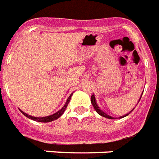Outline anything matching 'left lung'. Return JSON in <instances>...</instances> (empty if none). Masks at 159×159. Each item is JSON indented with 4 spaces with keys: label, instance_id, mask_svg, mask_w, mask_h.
Returning <instances> with one entry per match:
<instances>
[{
    "label": "left lung",
    "instance_id": "8db88e82",
    "mask_svg": "<svg viewBox=\"0 0 159 159\" xmlns=\"http://www.w3.org/2000/svg\"><path fill=\"white\" fill-rule=\"evenodd\" d=\"M142 95H143V93H142L141 97H142ZM141 97H140L139 100H140V99H141ZM91 102H92V106H93V107L95 108V110L96 111V112H97V113H98V114H99V115H100V116H102V117L107 118V119H114L113 117H111V116H108V115H107L106 113H104V112L102 111H101L100 109H99V107H98V105H97V103H96V101H95V96H94V95H92V97H91ZM134 109H133V110H134ZM133 110L130 111L129 112V113H127V115H126V116H121V117H120V118H123V117H125V116H128V115L130 113V112L133 111Z\"/></svg>",
    "mask_w": 159,
    "mask_h": 159
}]
</instances>
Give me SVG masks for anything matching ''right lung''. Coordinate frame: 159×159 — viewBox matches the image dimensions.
I'll use <instances>...</instances> for the list:
<instances>
[{
	"label": "right lung",
	"instance_id": "1",
	"mask_svg": "<svg viewBox=\"0 0 159 159\" xmlns=\"http://www.w3.org/2000/svg\"><path fill=\"white\" fill-rule=\"evenodd\" d=\"M71 95H72V94H71V95H70V96L68 97V99H67V102H66V103L64 104V106L62 107V109L59 111H57V113H55V114H53V115H52V116H46V117H42V118L32 117V116H29L28 114H26V113H25L24 111H22L21 110H20V111H21V113L23 114L24 116H25L27 118H29V119H32V120H34V121L41 122V123H48V122H52V121H53V120H56V119H58L59 117H60V116H62L63 113L64 112V111L66 110V108H67V105H68V103H69Z\"/></svg>",
	"mask_w": 159,
	"mask_h": 159
}]
</instances>
